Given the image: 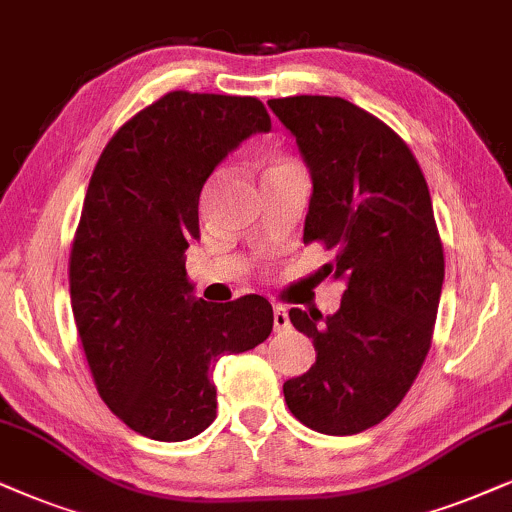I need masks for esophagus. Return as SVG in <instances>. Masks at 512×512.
<instances>
[{"instance_id":"34e87169","label":"esophagus","mask_w":512,"mask_h":512,"mask_svg":"<svg viewBox=\"0 0 512 512\" xmlns=\"http://www.w3.org/2000/svg\"><path fill=\"white\" fill-rule=\"evenodd\" d=\"M290 326V319H288V312L281 307V304H274V331H286Z\"/></svg>"}]
</instances>
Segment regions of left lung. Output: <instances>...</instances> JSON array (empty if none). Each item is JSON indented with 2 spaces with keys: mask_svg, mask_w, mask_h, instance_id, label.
<instances>
[{
  "mask_svg": "<svg viewBox=\"0 0 512 512\" xmlns=\"http://www.w3.org/2000/svg\"><path fill=\"white\" fill-rule=\"evenodd\" d=\"M269 108L312 174L304 243L333 252L323 271L345 281L340 309H290L316 361L283 383L300 423L357 435L397 409L430 352L444 250L428 181L394 129L340 96H288Z\"/></svg>",
  "mask_w": 512,
  "mask_h": 512,
  "instance_id": "8db88e82",
  "label": "left lung"
}]
</instances>
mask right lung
Here are the masks:
<instances>
[{"label":"right lung","instance_id":"add662e5","mask_svg":"<svg viewBox=\"0 0 512 512\" xmlns=\"http://www.w3.org/2000/svg\"><path fill=\"white\" fill-rule=\"evenodd\" d=\"M269 129L252 96L170 92L127 120L94 167L70 250V304L96 390L139 435H200L217 416V359L274 328L262 295L193 300L184 267L203 184Z\"/></svg>","mask_w":512,"mask_h":512}]
</instances>
